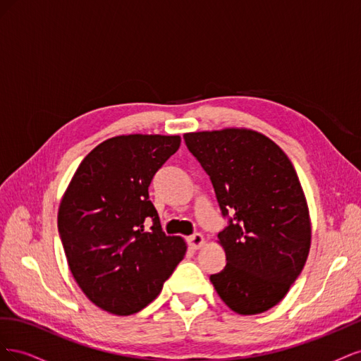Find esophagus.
<instances>
[{
    "instance_id": "34e87169",
    "label": "esophagus",
    "mask_w": 361,
    "mask_h": 361,
    "mask_svg": "<svg viewBox=\"0 0 361 361\" xmlns=\"http://www.w3.org/2000/svg\"><path fill=\"white\" fill-rule=\"evenodd\" d=\"M204 244V236L202 233H194L192 236L188 238V245L192 250H199Z\"/></svg>"
}]
</instances>
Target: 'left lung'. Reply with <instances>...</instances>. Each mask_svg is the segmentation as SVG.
Returning a JSON list of instances; mask_svg holds the SVG:
<instances>
[{"mask_svg": "<svg viewBox=\"0 0 361 361\" xmlns=\"http://www.w3.org/2000/svg\"><path fill=\"white\" fill-rule=\"evenodd\" d=\"M209 174L221 214L227 264L211 281L227 307L257 314L279 304L309 256V206L290 159L256 130L226 128L183 135Z\"/></svg>", "mask_w": 361, "mask_h": 361, "instance_id": "obj_1", "label": "left lung"}]
</instances>
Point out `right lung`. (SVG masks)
Instances as JSON below:
<instances>
[{"instance_id":"right-lung-1","label":"right lung","mask_w":361,"mask_h":361,"mask_svg":"<svg viewBox=\"0 0 361 361\" xmlns=\"http://www.w3.org/2000/svg\"><path fill=\"white\" fill-rule=\"evenodd\" d=\"M179 135L105 140L76 169L59 207V232L75 281L97 307L134 314L154 301L187 244L162 232L149 185ZM151 227H147V223Z\"/></svg>"}]
</instances>
